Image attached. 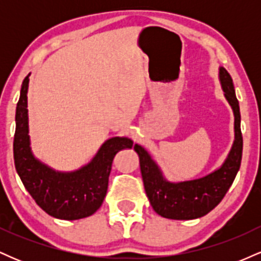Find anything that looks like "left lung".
<instances>
[{
  "label": "left lung",
  "instance_id": "obj_1",
  "mask_svg": "<svg viewBox=\"0 0 261 261\" xmlns=\"http://www.w3.org/2000/svg\"><path fill=\"white\" fill-rule=\"evenodd\" d=\"M220 81L224 97L234 114V142L228 157L217 170L195 180L170 182L166 180L148 152L142 146H134L140 157L146 194L152 207L162 217L170 220H194L205 216L221 202L238 173L243 152L239 103L232 77L223 67H220Z\"/></svg>",
  "mask_w": 261,
  "mask_h": 261
}]
</instances>
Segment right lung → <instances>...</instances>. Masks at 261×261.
<instances>
[{"mask_svg": "<svg viewBox=\"0 0 261 261\" xmlns=\"http://www.w3.org/2000/svg\"><path fill=\"white\" fill-rule=\"evenodd\" d=\"M29 74L20 88L16 110V134L13 141L14 166L27 191L38 206L60 220H80L91 216L103 203L113 160L119 151L131 148L127 137H113L101 145L91 163L68 173L56 172L39 162L32 153L28 128Z\"/></svg>", "mask_w": 261, "mask_h": 261, "instance_id": "add662e5", "label": "right lung"}]
</instances>
